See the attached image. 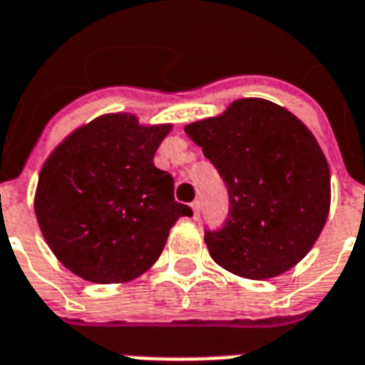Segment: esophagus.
<instances>
[{
    "instance_id": "esophagus-1",
    "label": "esophagus",
    "mask_w": 365,
    "mask_h": 365,
    "mask_svg": "<svg viewBox=\"0 0 365 365\" xmlns=\"http://www.w3.org/2000/svg\"><path fill=\"white\" fill-rule=\"evenodd\" d=\"M192 217H194V219L200 217V202L192 203Z\"/></svg>"
}]
</instances>
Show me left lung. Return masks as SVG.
Segmentation results:
<instances>
[{"mask_svg":"<svg viewBox=\"0 0 365 365\" xmlns=\"http://www.w3.org/2000/svg\"><path fill=\"white\" fill-rule=\"evenodd\" d=\"M227 182L230 215L205 232L209 255L240 278L287 272L312 250L331 205L329 165L309 127L267 98H238L185 125Z\"/></svg>","mask_w":365,"mask_h":365,"instance_id":"left-lung-1","label":"left lung"}]
</instances>
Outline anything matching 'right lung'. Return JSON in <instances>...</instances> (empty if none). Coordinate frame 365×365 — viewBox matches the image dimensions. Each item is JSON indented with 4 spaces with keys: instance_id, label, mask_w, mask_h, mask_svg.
I'll list each match as a JSON object with an SVG mask.
<instances>
[{
    "instance_id": "obj_1",
    "label": "right lung",
    "mask_w": 365,
    "mask_h": 365,
    "mask_svg": "<svg viewBox=\"0 0 365 365\" xmlns=\"http://www.w3.org/2000/svg\"><path fill=\"white\" fill-rule=\"evenodd\" d=\"M173 123H140L131 112L103 114L62 138L45 160L34 196L53 255L93 284H125L160 259L188 205L154 154Z\"/></svg>"
}]
</instances>
